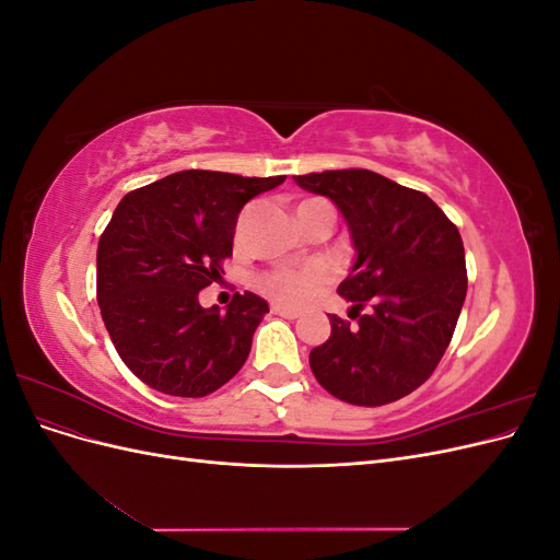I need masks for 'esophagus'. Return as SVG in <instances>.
Returning <instances> with one entry per match:
<instances>
[{
    "label": "esophagus",
    "mask_w": 560,
    "mask_h": 560,
    "mask_svg": "<svg viewBox=\"0 0 560 560\" xmlns=\"http://www.w3.org/2000/svg\"><path fill=\"white\" fill-rule=\"evenodd\" d=\"M270 311H273V313H276V315H280V317H287V319H296V317L301 315L296 308L280 306V303H273V306H270Z\"/></svg>",
    "instance_id": "obj_1"
}]
</instances>
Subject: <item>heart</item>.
<instances>
[{"mask_svg": "<svg viewBox=\"0 0 560 560\" xmlns=\"http://www.w3.org/2000/svg\"><path fill=\"white\" fill-rule=\"evenodd\" d=\"M308 202V200H306ZM329 280V270L325 266H306V268H278L264 273L257 284L268 296H273L282 303L301 306Z\"/></svg>", "mask_w": 560, "mask_h": 560, "instance_id": "obj_1", "label": "heart"}]
</instances>
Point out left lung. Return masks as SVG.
I'll list each match as a JSON object with an SVG mask.
<instances>
[{"label":"left lung","mask_w":560,"mask_h":560,"mask_svg":"<svg viewBox=\"0 0 560 560\" xmlns=\"http://www.w3.org/2000/svg\"><path fill=\"white\" fill-rule=\"evenodd\" d=\"M341 210L358 252L338 294L354 325L329 315L311 350L317 383L354 406H383L425 383L451 343L467 294L460 231L422 191L350 167L296 175Z\"/></svg>","instance_id":"8db88e82"}]
</instances>
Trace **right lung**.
Masks as SVG:
<instances>
[{
  "label": "right lung",
  "instance_id": "add662e5",
  "mask_svg": "<svg viewBox=\"0 0 560 560\" xmlns=\"http://www.w3.org/2000/svg\"><path fill=\"white\" fill-rule=\"evenodd\" d=\"M278 177L182 171L124 196L97 243V303L124 364L173 397H206L245 364L268 303L235 292L226 313L200 290L224 273L247 200Z\"/></svg>",
  "mask_w": 560,
  "mask_h": 560
}]
</instances>
